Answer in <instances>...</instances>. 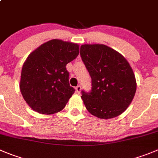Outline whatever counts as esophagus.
I'll use <instances>...</instances> for the list:
<instances>
[{
    "instance_id": "obj_1",
    "label": "esophagus",
    "mask_w": 158,
    "mask_h": 158,
    "mask_svg": "<svg viewBox=\"0 0 158 158\" xmlns=\"http://www.w3.org/2000/svg\"><path fill=\"white\" fill-rule=\"evenodd\" d=\"M81 89H82V87H81V86H77L76 87V92L78 93V94H79V93L81 92Z\"/></svg>"
}]
</instances>
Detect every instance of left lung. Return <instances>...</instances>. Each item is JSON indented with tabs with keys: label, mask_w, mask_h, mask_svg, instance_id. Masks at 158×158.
<instances>
[{
	"label": "left lung",
	"mask_w": 158,
	"mask_h": 158,
	"mask_svg": "<svg viewBox=\"0 0 158 158\" xmlns=\"http://www.w3.org/2000/svg\"><path fill=\"white\" fill-rule=\"evenodd\" d=\"M80 56L91 76L90 92L82 91L87 110L101 119L113 118L125 111L136 90L130 64L120 53L104 44H84Z\"/></svg>",
	"instance_id": "left-lung-1"
}]
</instances>
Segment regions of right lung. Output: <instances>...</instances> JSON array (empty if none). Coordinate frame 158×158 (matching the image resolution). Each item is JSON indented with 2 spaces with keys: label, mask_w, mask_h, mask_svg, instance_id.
Returning <instances> with one entry per match:
<instances>
[{
  "label": "right lung",
  "mask_w": 158,
  "mask_h": 158,
  "mask_svg": "<svg viewBox=\"0 0 158 158\" xmlns=\"http://www.w3.org/2000/svg\"><path fill=\"white\" fill-rule=\"evenodd\" d=\"M79 53L77 44L51 40L32 51L24 62L20 91L28 105L44 114L57 113L65 107L75 93L70 86L66 64Z\"/></svg>",
  "instance_id": "add662e5"
}]
</instances>
